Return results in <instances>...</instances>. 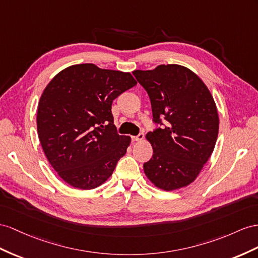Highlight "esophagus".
<instances>
[{
  "instance_id": "34e87169",
  "label": "esophagus",
  "mask_w": 258,
  "mask_h": 258,
  "mask_svg": "<svg viewBox=\"0 0 258 258\" xmlns=\"http://www.w3.org/2000/svg\"><path fill=\"white\" fill-rule=\"evenodd\" d=\"M144 133H140L137 136H132V141L133 142H140V141H143L144 140Z\"/></svg>"
}]
</instances>
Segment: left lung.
<instances>
[{
    "label": "left lung",
    "instance_id": "8db88e82",
    "mask_svg": "<svg viewBox=\"0 0 258 258\" xmlns=\"http://www.w3.org/2000/svg\"><path fill=\"white\" fill-rule=\"evenodd\" d=\"M133 75L147 91L153 122L159 125L146 135L154 155L144 163L145 174L164 190L186 186L215 148L219 117L214 98L195 73L177 64Z\"/></svg>",
    "mask_w": 258,
    "mask_h": 258
}]
</instances>
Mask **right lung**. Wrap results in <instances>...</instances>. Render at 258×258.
Masks as SVG:
<instances>
[{
	"label": "right lung",
	"instance_id": "1",
	"mask_svg": "<svg viewBox=\"0 0 258 258\" xmlns=\"http://www.w3.org/2000/svg\"><path fill=\"white\" fill-rule=\"evenodd\" d=\"M136 84L130 73L86 63L63 70L45 87L38 136L50 164L70 185H101L126 153L131 137L117 134L111 107Z\"/></svg>",
	"mask_w": 258,
	"mask_h": 258
}]
</instances>
